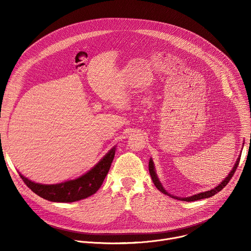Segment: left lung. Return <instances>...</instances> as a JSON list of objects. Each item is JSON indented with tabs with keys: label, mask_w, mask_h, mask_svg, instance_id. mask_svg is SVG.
Instances as JSON below:
<instances>
[{
	"label": "left lung",
	"mask_w": 251,
	"mask_h": 251,
	"mask_svg": "<svg viewBox=\"0 0 251 251\" xmlns=\"http://www.w3.org/2000/svg\"><path fill=\"white\" fill-rule=\"evenodd\" d=\"M239 161H240V155H239V157L237 158L236 163H235L234 167L232 168V170L230 171L229 175L225 178V180H224V181H223V182H222L218 187H216V188L212 189V190H209V191H207V192L200 193V194H198V195H195V196H192V197H188V198H178V197H174V196H172V195L168 194V193L165 191V189L162 187V185H161V183H160V181H159V178H158V176H157V174H156V171H155V167H154V163H153L152 159H150V161H149V172H150V175H151V177H152V181H153L154 185H155V186H156V188H157L159 191H161L163 194L168 195V196H170V197H172V198H174V199H176V200L184 201H199V200H202V199L210 198V197L214 196L216 194H218L219 192H221V191H222V190H223V189H224V188L228 184V182L230 181V178H231V177H232V176L234 175V173H235V171H236V168L238 167Z\"/></svg>",
	"instance_id": "1"
}]
</instances>
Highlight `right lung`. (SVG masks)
<instances>
[{"instance_id": "add662e5", "label": "right lung", "mask_w": 251, "mask_h": 251, "mask_svg": "<svg viewBox=\"0 0 251 251\" xmlns=\"http://www.w3.org/2000/svg\"><path fill=\"white\" fill-rule=\"evenodd\" d=\"M113 147L90 171L81 176L55 185H42L31 182L20 174L24 183L41 198L56 202H73L86 199L101 187L115 156Z\"/></svg>"}]
</instances>
